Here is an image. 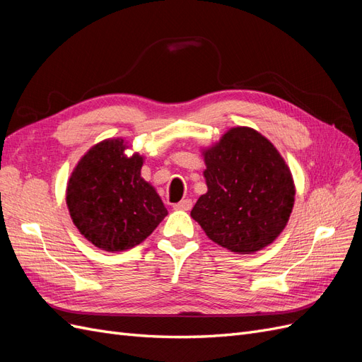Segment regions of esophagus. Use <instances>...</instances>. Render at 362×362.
I'll use <instances>...</instances> for the list:
<instances>
[{"instance_id": "34e87169", "label": "esophagus", "mask_w": 362, "mask_h": 362, "mask_svg": "<svg viewBox=\"0 0 362 362\" xmlns=\"http://www.w3.org/2000/svg\"><path fill=\"white\" fill-rule=\"evenodd\" d=\"M192 205H193V202L190 201V199H182L181 202H178V204H175L173 205V208L175 210H182V211H189L190 208H192Z\"/></svg>"}]
</instances>
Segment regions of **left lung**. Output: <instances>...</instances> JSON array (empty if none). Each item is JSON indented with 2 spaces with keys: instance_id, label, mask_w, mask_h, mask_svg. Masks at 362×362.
<instances>
[{
  "instance_id": "1",
  "label": "left lung",
  "mask_w": 362,
  "mask_h": 362,
  "mask_svg": "<svg viewBox=\"0 0 362 362\" xmlns=\"http://www.w3.org/2000/svg\"><path fill=\"white\" fill-rule=\"evenodd\" d=\"M206 193L190 216L206 237L235 254H255L287 226L294 205L293 175L272 141L234 127L201 149Z\"/></svg>"
}]
</instances>
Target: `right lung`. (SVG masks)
<instances>
[{
    "mask_svg": "<svg viewBox=\"0 0 362 362\" xmlns=\"http://www.w3.org/2000/svg\"><path fill=\"white\" fill-rule=\"evenodd\" d=\"M128 141L105 139L76 163L66 205L80 234L98 249L122 252L140 245L168 210L154 185L141 178L145 157L127 156Z\"/></svg>",
    "mask_w": 362,
    "mask_h": 362,
    "instance_id": "add662e5",
    "label": "right lung"
}]
</instances>
